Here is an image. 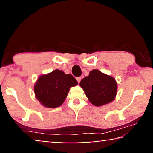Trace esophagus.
<instances>
[{
  "label": "esophagus",
  "instance_id": "esophagus-1",
  "mask_svg": "<svg viewBox=\"0 0 153 153\" xmlns=\"http://www.w3.org/2000/svg\"><path fill=\"white\" fill-rule=\"evenodd\" d=\"M81 79H82V78H81V77H76V80H77V82H78V83H79Z\"/></svg>",
  "mask_w": 153,
  "mask_h": 153
}]
</instances>
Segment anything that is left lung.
<instances>
[{
    "mask_svg": "<svg viewBox=\"0 0 153 153\" xmlns=\"http://www.w3.org/2000/svg\"><path fill=\"white\" fill-rule=\"evenodd\" d=\"M89 101L100 107L114 101L117 91V84L113 76L93 69L89 76L82 79L79 84Z\"/></svg>",
    "mask_w": 153,
    "mask_h": 153,
    "instance_id": "obj_1",
    "label": "left lung"
}]
</instances>
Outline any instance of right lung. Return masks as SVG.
Instances as JSON below:
<instances>
[{
	"instance_id": "add662e5",
	"label": "right lung",
	"mask_w": 153,
	"mask_h": 153,
	"mask_svg": "<svg viewBox=\"0 0 153 153\" xmlns=\"http://www.w3.org/2000/svg\"><path fill=\"white\" fill-rule=\"evenodd\" d=\"M77 84L78 82L72 75L56 69L41 75L34 84L33 90L36 98L41 105L47 108H56L64 103L70 88Z\"/></svg>"
}]
</instances>
